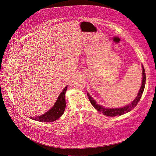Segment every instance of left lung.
Wrapping results in <instances>:
<instances>
[{
	"mask_svg": "<svg viewBox=\"0 0 156 156\" xmlns=\"http://www.w3.org/2000/svg\"><path fill=\"white\" fill-rule=\"evenodd\" d=\"M142 85L141 87L139 90L138 94L137 97L135 98V99L129 105L122 107V108H105L101 105H99L97 103V102L95 101V100L90 96L89 93L87 92V95L88 97L89 100L91 103V105L94 106V108L97 110L98 111L100 112H102L103 115L108 116H116L117 115H121L123 114H125L131 111L133 108L136 107V106L137 105V103L139 101L144 90L145 88V81H146V76H145V69L144 68L143 65L142 66Z\"/></svg>",
	"mask_w": 156,
	"mask_h": 156,
	"instance_id": "obj_1",
	"label": "left lung"
}]
</instances>
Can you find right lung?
<instances>
[{
  "label": "right lung",
  "instance_id": "obj_1",
  "mask_svg": "<svg viewBox=\"0 0 156 156\" xmlns=\"http://www.w3.org/2000/svg\"><path fill=\"white\" fill-rule=\"evenodd\" d=\"M67 87L59 94L56 103L53 106L44 114L35 117H30V119L42 122H50L58 119L64 113L66 107V92L67 91Z\"/></svg>",
  "mask_w": 156,
  "mask_h": 156
}]
</instances>
